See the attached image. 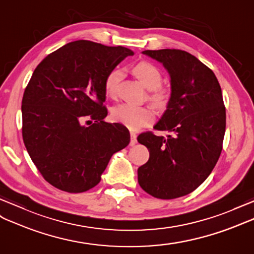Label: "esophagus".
Instances as JSON below:
<instances>
[{"mask_svg":"<svg viewBox=\"0 0 254 254\" xmlns=\"http://www.w3.org/2000/svg\"><path fill=\"white\" fill-rule=\"evenodd\" d=\"M135 143H137V133L130 131V145L133 146Z\"/></svg>","mask_w":254,"mask_h":254,"instance_id":"esophagus-1","label":"esophagus"}]
</instances>
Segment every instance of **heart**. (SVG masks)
<instances>
[{"label": "heart", "instance_id": "b5f03b06", "mask_svg": "<svg viewBox=\"0 0 254 254\" xmlns=\"http://www.w3.org/2000/svg\"><path fill=\"white\" fill-rule=\"evenodd\" d=\"M133 73L147 89L152 90L150 99L154 104H156L157 107H164L168 102L170 96L169 91L168 89L160 87L163 76L156 65L143 61L133 67ZM121 76V70L115 69L109 73L106 82H104V89H106L107 96L114 98L117 95ZM111 116L113 121L122 124L129 129H139L154 121V112L150 108L132 106L128 103L117 104L111 111Z\"/></svg>", "mask_w": 254, "mask_h": 254}]
</instances>
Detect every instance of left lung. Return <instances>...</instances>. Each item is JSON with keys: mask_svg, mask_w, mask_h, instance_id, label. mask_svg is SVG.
I'll list each match as a JSON object with an SVG mask.
<instances>
[{"mask_svg": "<svg viewBox=\"0 0 254 254\" xmlns=\"http://www.w3.org/2000/svg\"><path fill=\"white\" fill-rule=\"evenodd\" d=\"M170 75L167 110L152 131L138 135L150 158L139 167L138 182L147 194L174 199L195 190L211 174L222 152L226 113L221 86L211 69L180 49L144 51Z\"/></svg>", "mask_w": 254, "mask_h": 254, "instance_id": "obj_1", "label": "left lung"}]
</instances>
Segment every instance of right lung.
<instances>
[{"instance_id":"1","label":"right lung","mask_w":254,"mask_h":254,"mask_svg":"<svg viewBox=\"0 0 254 254\" xmlns=\"http://www.w3.org/2000/svg\"><path fill=\"white\" fill-rule=\"evenodd\" d=\"M132 55L126 47L80 40L36 66L22 98V139L53 187L69 193L92 189L113 154L129 144L125 126L103 121L108 115L103 102L109 73ZM87 119L94 123L86 127L81 122Z\"/></svg>"}]
</instances>
